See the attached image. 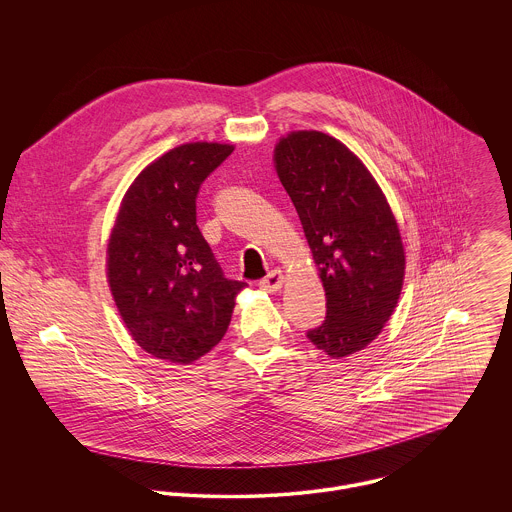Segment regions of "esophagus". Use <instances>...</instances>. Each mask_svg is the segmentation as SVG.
Wrapping results in <instances>:
<instances>
[{
    "instance_id": "34e87169",
    "label": "esophagus",
    "mask_w": 512,
    "mask_h": 512,
    "mask_svg": "<svg viewBox=\"0 0 512 512\" xmlns=\"http://www.w3.org/2000/svg\"><path fill=\"white\" fill-rule=\"evenodd\" d=\"M284 282H286V274H284L282 270H272V272L260 282V288L270 293L280 292L282 286H284Z\"/></svg>"
}]
</instances>
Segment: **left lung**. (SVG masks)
<instances>
[{
	"instance_id": "left-lung-1",
	"label": "left lung",
	"mask_w": 512,
	"mask_h": 512,
	"mask_svg": "<svg viewBox=\"0 0 512 512\" xmlns=\"http://www.w3.org/2000/svg\"><path fill=\"white\" fill-rule=\"evenodd\" d=\"M327 297L307 339L331 359L368 347L394 313L406 272L396 217L365 163L343 142L297 130L274 147Z\"/></svg>"
}]
</instances>
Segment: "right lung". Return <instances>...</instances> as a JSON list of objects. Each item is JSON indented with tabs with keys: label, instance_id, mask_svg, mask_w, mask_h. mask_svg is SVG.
Wrapping results in <instances>:
<instances>
[{
	"label": "right lung",
	"instance_id": "add662e5",
	"mask_svg": "<svg viewBox=\"0 0 512 512\" xmlns=\"http://www.w3.org/2000/svg\"><path fill=\"white\" fill-rule=\"evenodd\" d=\"M234 151L191 142L146 165L106 244V278L132 339L155 359L191 365L224 337L244 282L222 276L197 226V193Z\"/></svg>",
	"mask_w": 512,
	"mask_h": 512
}]
</instances>
